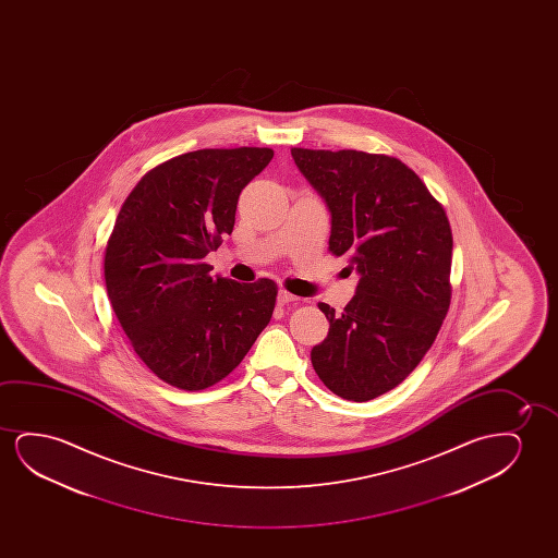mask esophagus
I'll return each instance as SVG.
<instances>
[{
	"label": "esophagus",
	"mask_w": 558,
	"mask_h": 558,
	"mask_svg": "<svg viewBox=\"0 0 558 558\" xmlns=\"http://www.w3.org/2000/svg\"><path fill=\"white\" fill-rule=\"evenodd\" d=\"M295 301H299V298L291 295L290 291H278V305H290V303H295Z\"/></svg>",
	"instance_id": "34e87169"
}]
</instances>
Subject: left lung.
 <instances>
[{"label":"left lung","instance_id":"left-lung-1","mask_svg":"<svg viewBox=\"0 0 558 558\" xmlns=\"http://www.w3.org/2000/svg\"><path fill=\"white\" fill-rule=\"evenodd\" d=\"M331 214L329 252L360 275L328 337L311 351L337 397L367 402L398 387L435 343L451 299L450 221L413 169L360 150L291 148Z\"/></svg>","mask_w":558,"mask_h":558}]
</instances>
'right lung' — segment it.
<instances>
[{
	"instance_id": "add662e5",
	"label": "right lung",
	"mask_w": 558,
	"mask_h": 558,
	"mask_svg": "<svg viewBox=\"0 0 558 558\" xmlns=\"http://www.w3.org/2000/svg\"><path fill=\"white\" fill-rule=\"evenodd\" d=\"M272 148H204L150 169L130 192L105 250V282L133 351L161 381L204 390L244 360L278 286L209 276L206 255L236 221L240 192Z\"/></svg>"
}]
</instances>
